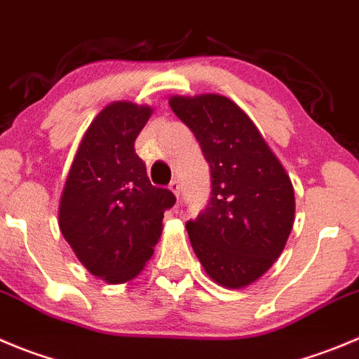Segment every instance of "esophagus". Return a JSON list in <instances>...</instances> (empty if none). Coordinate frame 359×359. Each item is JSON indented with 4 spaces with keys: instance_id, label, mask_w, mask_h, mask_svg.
<instances>
[{
    "instance_id": "obj_1",
    "label": "esophagus",
    "mask_w": 359,
    "mask_h": 359,
    "mask_svg": "<svg viewBox=\"0 0 359 359\" xmlns=\"http://www.w3.org/2000/svg\"><path fill=\"white\" fill-rule=\"evenodd\" d=\"M169 190L174 194V196L180 197V183H177V182H170Z\"/></svg>"
}]
</instances>
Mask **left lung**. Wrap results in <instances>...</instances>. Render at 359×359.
I'll use <instances>...</instances> for the list:
<instances>
[{
    "label": "left lung",
    "mask_w": 359,
    "mask_h": 359,
    "mask_svg": "<svg viewBox=\"0 0 359 359\" xmlns=\"http://www.w3.org/2000/svg\"><path fill=\"white\" fill-rule=\"evenodd\" d=\"M169 105L210 163L211 199L187 222L190 243L218 285L243 289L284 252L294 224V189L250 118L222 95L170 97Z\"/></svg>",
    "instance_id": "8db88e82"
}]
</instances>
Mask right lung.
<instances>
[{"instance_id":"right-lung-1","label":"right lung","mask_w":359,"mask_h":359,"mask_svg":"<svg viewBox=\"0 0 359 359\" xmlns=\"http://www.w3.org/2000/svg\"><path fill=\"white\" fill-rule=\"evenodd\" d=\"M153 109L112 102L84 132L60 199V229L84 268L107 284L130 282L151 259L170 190L149 183L135 153Z\"/></svg>"}]
</instances>
